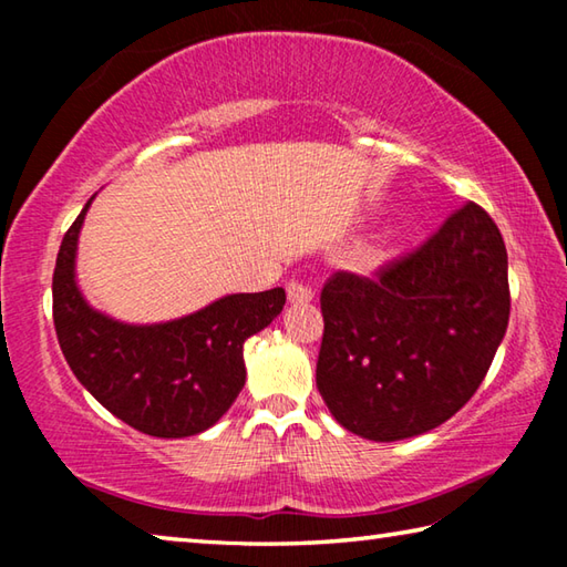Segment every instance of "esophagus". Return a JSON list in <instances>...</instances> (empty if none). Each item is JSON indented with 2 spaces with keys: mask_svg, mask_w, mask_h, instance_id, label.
<instances>
[{
  "mask_svg": "<svg viewBox=\"0 0 567 567\" xmlns=\"http://www.w3.org/2000/svg\"><path fill=\"white\" fill-rule=\"evenodd\" d=\"M312 297H315V292L307 285L297 282V280L287 282V300H290V305H307V302H312Z\"/></svg>",
  "mask_w": 567,
  "mask_h": 567,
  "instance_id": "esophagus-1",
  "label": "esophagus"
}]
</instances>
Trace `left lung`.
<instances>
[{
    "label": "left lung",
    "mask_w": 567,
    "mask_h": 567,
    "mask_svg": "<svg viewBox=\"0 0 567 567\" xmlns=\"http://www.w3.org/2000/svg\"><path fill=\"white\" fill-rule=\"evenodd\" d=\"M318 390L344 430L375 443L443 425L485 380L511 318L507 252L467 203L378 280L322 287Z\"/></svg>",
    "instance_id": "1"
}]
</instances>
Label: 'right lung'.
Segmentation results:
<instances>
[{
	"label": "right lung",
	"instance_id": "obj_1",
	"mask_svg": "<svg viewBox=\"0 0 567 567\" xmlns=\"http://www.w3.org/2000/svg\"><path fill=\"white\" fill-rule=\"evenodd\" d=\"M92 199L66 229L52 277L64 360L94 400L140 433H205L245 388V340L282 312L285 290L225 295L167 322L114 320L94 310L76 285V243Z\"/></svg>",
	"mask_w": 567,
	"mask_h": 567
}]
</instances>
